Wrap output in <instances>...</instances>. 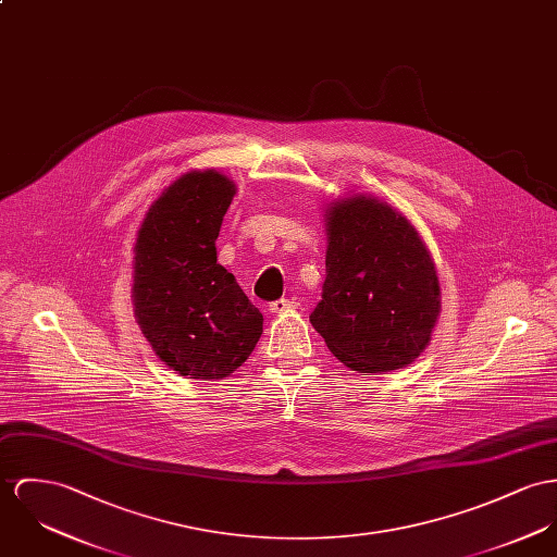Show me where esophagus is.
Listing matches in <instances>:
<instances>
[{
  "mask_svg": "<svg viewBox=\"0 0 557 557\" xmlns=\"http://www.w3.org/2000/svg\"><path fill=\"white\" fill-rule=\"evenodd\" d=\"M297 307H299L297 299H277L269 305V311L271 313H286V311H293Z\"/></svg>",
  "mask_w": 557,
  "mask_h": 557,
  "instance_id": "esophagus-1",
  "label": "esophagus"
}]
</instances>
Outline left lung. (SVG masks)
Masks as SVG:
<instances>
[{"instance_id": "left-lung-1", "label": "left lung", "mask_w": 557, "mask_h": 557, "mask_svg": "<svg viewBox=\"0 0 557 557\" xmlns=\"http://www.w3.org/2000/svg\"><path fill=\"white\" fill-rule=\"evenodd\" d=\"M326 280L309 320L345 367L384 373L411 364L441 311L434 262L413 224L375 197L326 210Z\"/></svg>"}]
</instances>
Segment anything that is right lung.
Instances as JSON below:
<instances>
[{
	"label": "right lung",
	"mask_w": 557,
	"mask_h": 557,
	"mask_svg": "<svg viewBox=\"0 0 557 557\" xmlns=\"http://www.w3.org/2000/svg\"><path fill=\"white\" fill-rule=\"evenodd\" d=\"M235 182L215 170L188 172L150 206L133 264V305L154 354L190 380H222L262 335V313L215 257Z\"/></svg>",
	"instance_id": "obj_1"
}]
</instances>
